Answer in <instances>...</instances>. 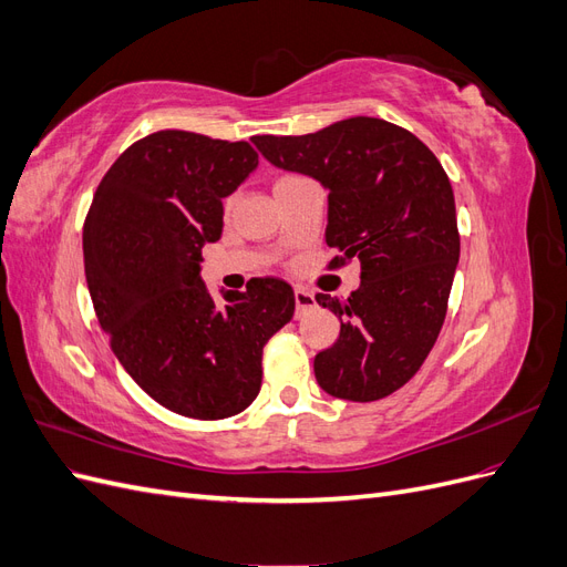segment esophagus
Instances as JSON below:
<instances>
[{"instance_id": "34e87169", "label": "esophagus", "mask_w": 567, "mask_h": 567, "mask_svg": "<svg viewBox=\"0 0 567 567\" xmlns=\"http://www.w3.org/2000/svg\"><path fill=\"white\" fill-rule=\"evenodd\" d=\"M315 305V293H310V290L305 288H296V310L298 312H305L307 307Z\"/></svg>"}]
</instances>
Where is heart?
<instances>
[{
  "instance_id": "1",
  "label": "heart",
  "mask_w": 567,
  "mask_h": 567,
  "mask_svg": "<svg viewBox=\"0 0 567 567\" xmlns=\"http://www.w3.org/2000/svg\"><path fill=\"white\" fill-rule=\"evenodd\" d=\"M286 179H293V175H286V177H281L279 182H286ZM279 182H277V184H279ZM229 205H231V200H229Z\"/></svg>"
}]
</instances>
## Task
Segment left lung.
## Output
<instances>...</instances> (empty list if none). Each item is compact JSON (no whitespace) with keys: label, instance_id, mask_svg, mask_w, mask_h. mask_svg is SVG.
Wrapping results in <instances>:
<instances>
[{"label":"left lung","instance_id":"8db88e82","mask_svg":"<svg viewBox=\"0 0 567 567\" xmlns=\"http://www.w3.org/2000/svg\"><path fill=\"white\" fill-rule=\"evenodd\" d=\"M252 142L329 188V267L362 262L348 300L317 293L340 319L338 340L315 357L319 385L350 402L388 398L414 379L447 317L461 248L447 173L419 136L369 115Z\"/></svg>","mask_w":567,"mask_h":567}]
</instances>
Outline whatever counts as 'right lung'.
<instances>
[{
	"mask_svg": "<svg viewBox=\"0 0 567 567\" xmlns=\"http://www.w3.org/2000/svg\"><path fill=\"white\" fill-rule=\"evenodd\" d=\"M257 167L248 142L161 130L120 153L82 229L84 277L111 350L175 414L217 421L250 406L267 340L293 319L284 279L213 300L203 246L221 234V198Z\"/></svg>",
	"mask_w": 567,
	"mask_h": 567,
	"instance_id": "1",
	"label": "right lung"
}]
</instances>
